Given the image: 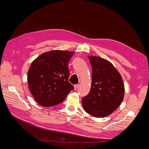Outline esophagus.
Masks as SVG:
<instances>
[{
    "mask_svg": "<svg viewBox=\"0 0 149 149\" xmlns=\"http://www.w3.org/2000/svg\"><path fill=\"white\" fill-rule=\"evenodd\" d=\"M79 84H76V85H74V90L77 89V88L79 87Z\"/></svg>",
    "mask_w": 149,
    "mask_h": 149,
    "instance_id": "obj_1",
    "label": "esophagus"
}]
</instances>
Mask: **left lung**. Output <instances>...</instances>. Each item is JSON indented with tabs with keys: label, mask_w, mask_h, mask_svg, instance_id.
<instances>
[{
	"label": "left lung",
	"mask_w": 149,
	"mask_h": 149,
	"mask_svg": "<svg viewBox=\"0 0 149 149\" xmlns=\"http://www.w3.org/2000/svg\"><path fill=\"white\" fill-rule=\"evenodd\" d=\"M88 58L92 67L91 87L89 93L82 100L83 109L92 116H107L123 101L124 82L110 62L98 56Z\"/></svg>",
	"instance_id": "left-lung-1"
}]
</instances>
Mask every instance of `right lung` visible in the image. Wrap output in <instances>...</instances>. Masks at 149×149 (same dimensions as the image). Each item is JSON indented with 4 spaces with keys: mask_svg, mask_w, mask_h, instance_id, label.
I'll return each instance as SVG.
<instances>
[{
    "mask_svg": "<svg viewBox=\"0 0 149 149\" xmlns=\"http://www.w3.org/2000/svg\"><path fill=\"white\" fill-rule=\"evenodd\" d=\"M73 52L52 50L34 59L28 72V84L34 100L44 107L61 103L73 90L68 79Z\"/></svg>",
    "mask_w": 149,
    "mask_h": 149,
    "instance_id": "right-lung-1",
    "label": "right lung"
}]
</instances>
